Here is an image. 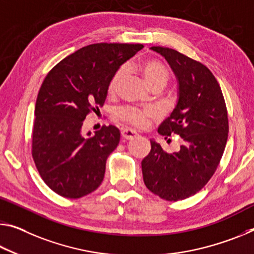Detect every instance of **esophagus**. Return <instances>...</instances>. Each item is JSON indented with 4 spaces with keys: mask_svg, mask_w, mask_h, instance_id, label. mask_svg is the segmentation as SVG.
Returning a JSON list of instances; mask_svg holds the SVG:
<instances>
[{
    "mask_svg": "<svg viewBox=\"0 0 254 254\" xmlns=\"http://www.w3.org/2000/svg\"><path fill=\"white\" fill-rule=\"evenodd\" d=\"M136 132L131 130V128H123L122 131H121V135H122L123 139H127V140H131L133 139L134 136H136Z\"/></svg>",
    "mask_w": 254,
    "mask_h": 254,
    "instance_id": "1",
    "label": "esophagus"
}]
</instances>
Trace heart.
I'll list each match as a JSON object with an SVG mask.
<instances>
[{
	"label": "heart",
	"instance_id": "b5f03b06",
	"mask_svg": "<svg viewBox=\"0 0 254 254\" xmlns=\"http://www.w3.org/2000/svg\"><path fill=\"white\" fill-rule=\"evenodd\" d=\"M139 70L141 72L143 78L146 79L149 87L154 88L156 86L165 87L170 79V74L166 66L158 61V60H146L139 65ZM126 74V67L121 66L115 71L113 74L108 90L111 92H115L118 90L121 81H122L123 76ZM155 112L150 108H138L133 106H122L116 111V116L123 122L132 124L136 127H143L147 126L148 120L154 118Z\"/></svg>",
	"mask_w": 254,
	"mask_h": 254
}]
</instances>
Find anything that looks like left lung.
<instances>
[{"label": "left lung", "mask_w": 254, "mask_h": 254, "mask_svg": "<svg viewBox=\"0 0 254 254\" xmlns=\"http://www.w3.org/2000/svg\"><path fill=\"white\" fill-rule=\"evenodd\" d=\"M179 80V102L158 127L167 139L179 134V151L168 154L150 140V152L141 162L149 191L167 201L184 200L199 192L215 172L228 136V116L223 92L206 65L173 48L152 46Z\"/></svg>", "instance_id": "left-lung-1"}]
</instances>
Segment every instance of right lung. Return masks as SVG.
<instances>
[{
    "instance_id": "1",
    "label": "right lung",
    "mask_w": 254,
    "mask_h": 254,
    "mask_svg": "<svg viewBox=\"0 0 254 254\" xmlns=\"http://www.w3.org/2000/svg\"><path fill=\"white\" fill-rule=\"evenodd\" d=\"M142 47L91 44L63 59L44 79L35 106L31 155L40 178L59 195L78 199L102 184L120 131L103 126L94 136H84L83 120L104 105L113 74Z\"/></svg>"
}]
</instances>
